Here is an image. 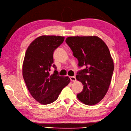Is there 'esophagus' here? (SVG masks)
<instances>
[{"mask_svg":"<svg viewBox=\"0 0 131 131\" xmlns=\"http://www.w3.org/2000/svg\"><path fill=\"white\" fill-rule=\"evenodd\" d=\"M70 80L72 82H74L76 81V78L75 77H70Z\"/></svg>","mask_w":131,"mask_h":131,"instance_id":"obj_1","label":"esophagus"}]
</instances>
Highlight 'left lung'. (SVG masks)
<instances>
[{
	"label": "left lung",
	"mask_w": 131,
	"mask_h": 131,
	"mask_svg": "<svg viewBox=\"0 0 131 131\" xmlns=\"http://www.w3.org/2000/svg\"><path fill=\"white\" fill-rule=\"evenodd\" d=\"M65 41L78 59L79 67L85 68L76 76L84 85L77 98L85 104H96L107 92L113 72V61L108 48L97 36L69 37Z\"/></svg>",
	"instance_id": "8db88e82"
}]
</instances>
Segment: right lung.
I'll return each mask as SVG.
<instances>
[{
  "instance_id": "obj_1",
  "label": "right lung",
  "mask_w": 131,
  "mask_h": 131,
  "mask_svg": "<svg viewBox=\"0 0 131 131\" xmlns=\"http://www.w3.org/2000/svg\"><path fill=\"white\" fill-rule=\"evenodd\" d=\"M65 39L64 37L42 36L31 43L25 53L23 75L28 91L42 104L54 102L63 88L70 82L68 77H60L53 64V53ZM51 67L55 69L49 73Z\"/></svg>"
}]
</instances>
